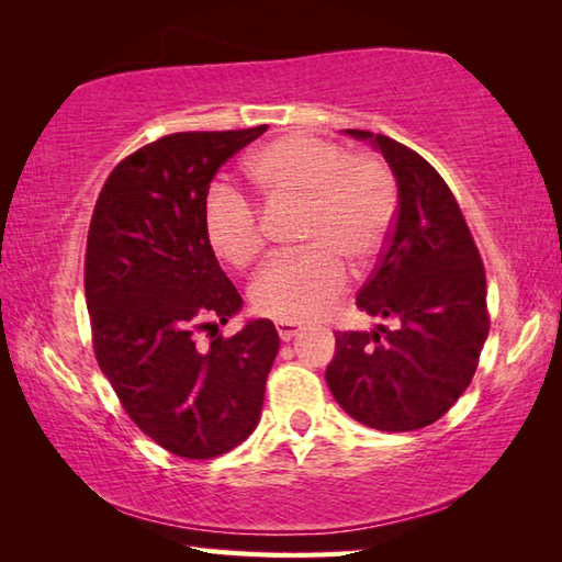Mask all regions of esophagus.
I'll return each mask as SVG.
<instances>
[{
    "label": "esophagus",
    "mask_w": 562,
    "mask_h": 562,
    "mask_svg": "<svg viewBox=\"0 0 562 562\" xmlns=\"http://www.w3.org/2000/svg\"><path fill=\"white\" fill-rule=\"evenodd\" d=\"M274 327H278V335H280V339H282V341H290V339H294V337H297L300 331L304 329L302 325H297V322H284V319H280L278 325H274Z\"/></svg>",
    "instance_id": "esophagus-1"
}]
</instances>
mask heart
Returning <instances> with one entry per match:
<instances>
[{
	"mask_svg": "<svg viewBox=\"0 0 562 562\" xmlns=\"http://www.w3.org/2000/svg\"><path fill=\"white\" fill-rule=\"evenodd\" d=\"M247 176L265 201H302L304 252L272 258L250 284L265 317L302 322L329 310L347 288L341 258L361 265L382 250L396 217V183L374 156H349L331 140L288 133L255 150ZM207 245L223 262L247 268L262 250L258 207L243 190L215 183L203 207Z\"/></svg>",
	"mask_w": 562,
	"mask_h": 562,
	"instance_id": "obj_1",
	"label": "heart"
}]
</instances>
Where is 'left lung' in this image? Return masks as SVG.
<instances>
[{"label": "left lung", "mask_w": 562, "mask_h": 562, "mask_svg": "<svg viewBox=\"0 0 562 562\" xmlns=\"http://www.w3.org/2000/svg\"><path fill=\"white\" fill-rule=\"evenodd\" d=\"M392 168L394 231L357 307L396 329L337 331L325 379L337 404L376 431L424 429L469 389L488 339L486 272L443 178L394 138L347 128Z\"/></svg>", "instance_id": "obj_1"}]
</instances>
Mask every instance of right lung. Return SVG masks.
<instances>
[{"mask_svg": "<svg viewBox=\"0 0 562 562\" xmlns=\"http://www.w3.org/2000/svg\"><path fill=\"white\" fill-rule=\"evenodd\" d=\"M265 131L170 133L121 160L93 207L87 304L99 367L138 429L183 459H215L255 431L280 349L270 319H247L207 351L193 339L243 310L203 207L217 168Z\"/></svg>", "mask_w": 562, "mask_h": 562, "instance_id": "1", "label": "right lung"}]
</instances>
